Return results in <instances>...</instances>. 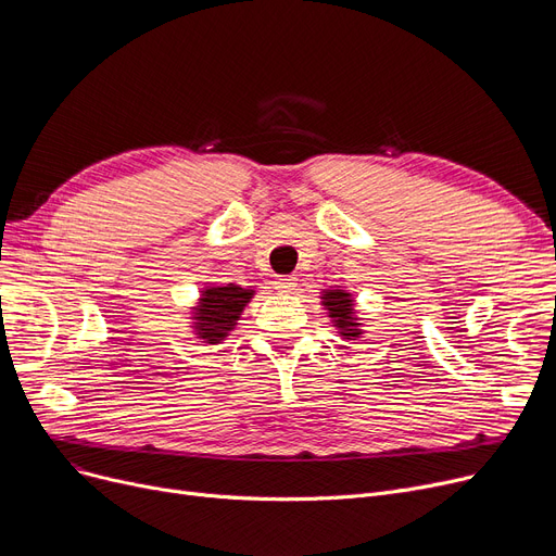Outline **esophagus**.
Here are the masks:
<instances>
[{
    "label": "esophagus",
    "instance_id": "1",
    "mask_svg": "<svg viewBox=\"0 0 556 556\" xmlns=\"http://www.w3.org/2000/svg\"><path fill=\"white\" fill-rule=\"evenodd\" d=\"M275 288H277V293H281V295L295 293L298 279L295 277H279V279H275Z\"/></svg>",
    "mask_w": 556,
    "mask_h": 556
}]
</instances>
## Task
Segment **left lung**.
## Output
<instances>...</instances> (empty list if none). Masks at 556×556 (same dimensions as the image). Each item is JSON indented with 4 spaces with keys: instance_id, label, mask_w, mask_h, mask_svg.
<instances>
[{
    "instance_id": "1",
    "label": "left lung",
    "mask_w": 556,
    "mask_h": 556,
    "mask_svg": "<svg viewBox=\"0 0 556 556\" xmlns=\"http://www.w3.org/2000/svg\"><path fill=\"white\" fill-rule=\"evenodd\" d=\"M319 304L325 306L331 327L342 340H358L365 336L363 317L356 311V298L342 286H329L319 293Z\"/></svg>"
}]
</instances>
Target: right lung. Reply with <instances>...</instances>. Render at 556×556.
<instances>
[{
    "mask_svg": "<svg viewBox=\"0 0 556 556\" xmlns=\"http://www.w3.org/2000/svg\"><path fill=\"white\" fill-rule=\"evenodd\" d=\"M256 290L239 283H204L198 302L191 306L189 325L198 340L204 344L223 342L233 329Z\"/></svg>",
    "mask_w": 556,
    "mask_h": 556,
    "instance_id": "obj_1",
    "label": "right lung"
}]
</instances>
